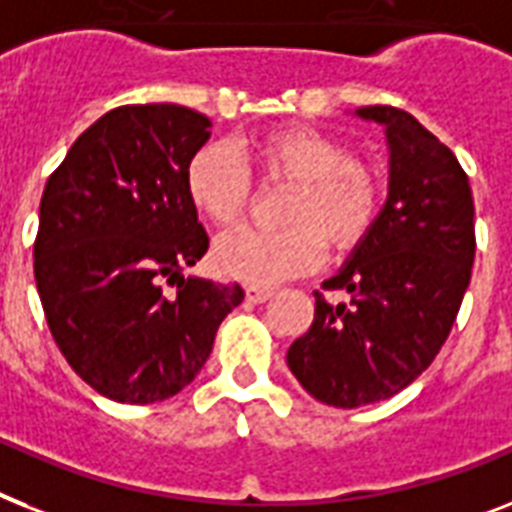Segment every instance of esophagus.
<instances>
[{"mask_svg":"<svg viewBox=\"0 0 512 512\" xmlns=\"http://www.w3.org/2000/svg\"><path fill=\"white\" fill-rule=\"evenodd\" d=\"M270 294H273V289H265V286H247V289H244V297H247V302H252V305H260V302L270 299Z\"/></svg>","mask_w":512,"mask_h":512,"instance_id":"1","label":"esophagus"}]
</instances>
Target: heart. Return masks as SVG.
<instances>
[{
  "mask_svg": "<svg viewBox=\"0 0 512 512\" xmlns=\"http://www.w3.org/2000/svg\"><path fill=\"white\" fill-rule=\"evenodd\" d=\"M257 168L268 178L294 181L286 194L284 228L242 226L215 242L213 265L228 278L270 286L321 265L326 242L350 249L371 231L381 186L368 165L334 136L313 128H281L252 144ZM186 191L207 220L234 223L252 194V176L234 147L205 144L189 160Z\"/></svg>",
  "mask_w": 512,
  "mask_h": 512,
  "instance_id": "heart-1",
  "label": "heart"
}]
</instances>
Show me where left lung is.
Here are the masks:
<instances>
[{"label":"left lung","mask_w":512,"mask_h":512,"mask_svg":"<svg viewBox=\"0 0 512 512\" xmlns=\"http://www.w3.org/2000/svg\"><path fill=\"white\" fill-rule=\"evenodd\" d=\"M384 126L389 194L371 231L323 289L347 292L286 352L289 371L318 402L360 407L413 384L442 350L476 255L473 197L458 157L397 107H360Z\"/></svg>","instance_id":"1"}]
</instances>
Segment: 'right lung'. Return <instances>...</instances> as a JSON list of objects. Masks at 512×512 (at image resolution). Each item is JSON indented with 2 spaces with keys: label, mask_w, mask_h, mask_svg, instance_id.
I'll list each match as a JSON object with an SVG mask.
<instances>
[{
  "label": "right lung",
  "mask_w": 512,
  "mask_h": 512,
  "mask_svg": "<svg viewBox=\"0 0 512 512\" xmlns=\"http://www.w3.org/2000/svg\"><path fill=\"white\" fill-rule=\"evenodd\" d=\"M210 118L155 102L105 112L49 176L33 276L54 342L102 397L149 405L194 381L239 284L181 276L207 252L186 191ZM177 281L173 295L164 278Z\"/></svg>",
  "instance_id": "obj_1"
}]
</instances>
